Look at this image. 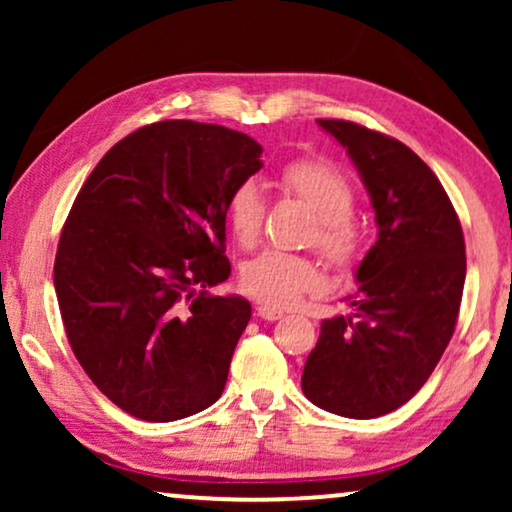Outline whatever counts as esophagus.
Listing matches in <instances>:
<instances>
[{"label": "esophagus", "instance_id": "esophagus-1", "mask_svg": "<svg viewBox=\"0 0 512 512\" xmlns=\"http://www.w3.org/2000/svg\"><path fill=\"white\" fill-rule=\"evenodd\" d=\"M256 314L261 319H265V321H277V319H282L284 317V312L282 310H277V307H270V305H261L256 310Z\"/></svg>", "mask_w": 512, "mask_h": 512}]
</instances>
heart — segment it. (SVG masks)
<instances>
[{"instance_id":"b5f03b06","label":"heart","mask_w":512,"mask_h":512,"mask_svg":"<svg viewBox=\"0 0 512 512\" xmlns=\"http://www.w3.org/2000/svg\"><path fill=\"white\" fill-rule=\"evenodd\" d=\"M279 186L317 214L314 244L328 263L347 268L359 254V228L354 223L356 198L345 174L326 160L298 158L282 170ZM228 226L242 247H251L263 233L265 198L256 181H242L228 200ZM317 263L286 251H265L242 270V289L261 303L291 307L307 293L321 289Z\"/></svg>"}]
</instances>
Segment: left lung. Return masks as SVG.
<instances>
[{
  "instance_id": "1",
  "label": "left lung",
  "mask_w": 512,
  "mask_h": 512,
  "mask_svg": "<svg viewBox=\"0 0 512 512\" xmlns=\"http://www.w3.org/2000/svg\"><path fill=\"white\" fill-rule=\"evenodd\" d=\"M317 123L359 170L377 242L356 270L352 314L321 321L300 384L321 410L373 419L408 403L450 345L466 279L464 233L436 174L403 142L352 121Z\"/></svg>"
}]
</instances>
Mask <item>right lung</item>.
<instances>
[{
    "mask_svg": "<svg viewBox=\"0 0 512 512\" xmlns=\"http://www.w3.org/2000/svg\"><path fill=\"white\" fill-rule=\"evenodd\" d=\"M263 146L212 123L160 121L111 146L76 195L53 282L67 340L97 389L144 422L219 401L251 319L226 282V209Z\"/></svg>",
    "mask_w": 512,
    "mask_h": 512,
    "instance_id": "1",
    "label": "right lung"
}]
</instances>
